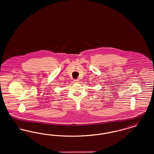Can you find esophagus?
I'll return each mask as SVG.
<instances>
[{
	"label": "esophagus",
	"instance_id": "34e87169",
	"mask_svg": "<svg viewBox=\"0 0 154 154\" xmlns=\"http://www.w3.org/2000/svg\"><path fill=\"white\" fill-rule=\"evenodd\" d=\"M73 82L74 83H79V80L75 79V80H74Z\"/></svg>",
	"mask_w": 154,
	"mask_h": 154
}]
</instances>
